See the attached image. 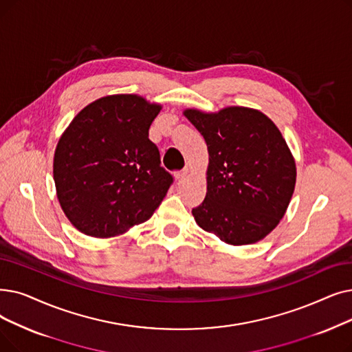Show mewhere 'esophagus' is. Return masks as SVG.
<instances>
[{
	"label": "esophagus",
	"mask_w": 352,
	"mask_h": 352,
	"mask_svg": "<svg viewBox=\"0 0 352 352\" xmlns=\"http://www.w3.org/2000/svg\"><path fill=\"white\" fill-rule=\"evenodd\" d=\"M188 174H190V168L188 166H186L184 170H181V171H177L175 173V177L178 178V179H182V178H186V177H188Z\"/></svg>",
	"instance_id": "34e87169"
}]
</instances>
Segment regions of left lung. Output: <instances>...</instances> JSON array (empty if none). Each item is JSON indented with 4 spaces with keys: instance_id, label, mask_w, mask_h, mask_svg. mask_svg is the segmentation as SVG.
<instances>
[{
    "instance_id": "8db88e82",
    "label": "left lung",
    "mask_w": 352,
    "mask_h": 352,
    "mask_svg": "<svg viewBox=\"0 0 352 352\" xmlns=\"http://www.w3.org/2000/svg\"><path fill=\"white\" fill-rule=\"evenodd\" d=\"M184 115L208 149L207 194L192 208L197 224L233 246L265 239L285 216L296 182L280 131L265 113L243 106Z\"/></svg>"
}]
</instances>
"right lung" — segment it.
<instances>
[{"instance_id":"right-lung-1","label":"right lung","mask_w":352,"mask_h":352,"mask_svg":"<svg viewBox=\"0 0 352 352\" xmlns=\"http://www.w3.org/2000/svg\"><path fill=\"white\" fill-rule=\"evenodd\" d=\"M161 104L138 95L104 96L74 116L58 140L53 177L69 221L91 237H113L146 221L173 175L161 166L149 126Z\"/></svg>"}]
</instances>
